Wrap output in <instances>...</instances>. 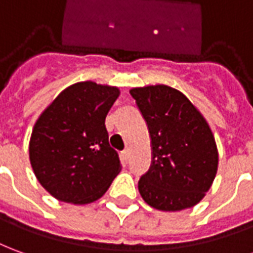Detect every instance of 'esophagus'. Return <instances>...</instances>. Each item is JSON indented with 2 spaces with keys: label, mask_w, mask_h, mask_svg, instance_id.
Listing matches in <instances>:
<instances>
[{
  "label": "esophagus",
  "mask_w": 253,
  "mask_h": 253,
  "mask_svg": "<svg viewBox=\"0 0 253 253\" xmlns=\"http://www.w3.org/2000/svg\"><path fill=\"white\" fill-rule=\"evenodd\" d=\"M121 160H123L124 163H126V161L129 160V151H128V150H124V151H121Z\"/></svg>",
  "instance_id": "obj_1"
}]
</instances>
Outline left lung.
Here are the masks:
<instances>
[{"label":"left lung","mask_w":253,"mask_h":253,"mask_svg":"<svg viewBox=\"0 0 253 253\" xmlns=\"http://www.w3.org/2000/svg\"><path fill=\"white\" fill-rule=\"evenodd\" d=\"M151 139V167L139 180V193L160 211L191 208L216 176L219 154L203 114L182 92L168 85L129 90Z\"/></svg>","instance_id":"1"}]
</instances>
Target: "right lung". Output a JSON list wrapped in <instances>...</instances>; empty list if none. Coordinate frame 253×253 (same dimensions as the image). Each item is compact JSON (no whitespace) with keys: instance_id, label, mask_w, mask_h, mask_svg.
<instances>
[{"instance_id":"add662e5","label":"right lung","mask_w":253,"mask_h":253,"mask_svg":"<svg viewBox=\"0 0 253 253\" xmlns=\"http://www.w3.org/2000/svg\"><path fill=\"white\" fill-rule=\"evenodd\" d=\"M120 95L117 86L84 81L62 90L33 128L29 154L43 189L59 201L89 204L121 170L104 120Z\"/></svg>"}]
</instances>
